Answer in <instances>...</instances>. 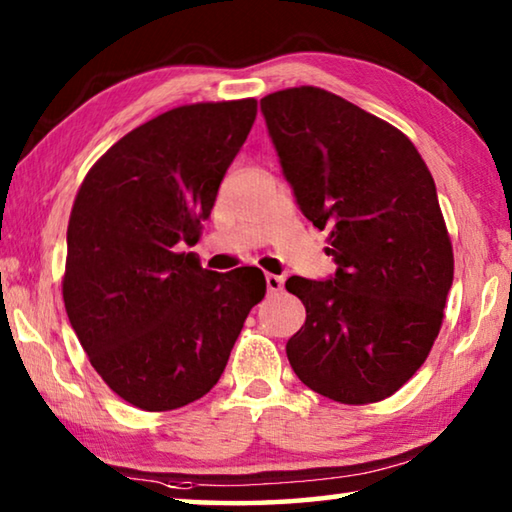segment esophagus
<instances>
[{"label": "esophagus", "mask_w": 512, "mask_h": 512, "mask_svg": "<svg viewBox=\"0 0 512 512\" xmlns=\"http://www.w3.org/2000/svg\"><path fill=\"white\" fill-rule=\"evenodd\" d=\"M282 284H284V280H282L280 275L266 273V289H268V293H277V291H282Z\"/></svg>", "instance_id": "esophagus-1"}]
</instances>
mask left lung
I'll return each instance as SVG.
<instances>
[{
	"instance_id": "obj_1",
	"label": "left lung",
	"mask_w": 512,
	"mask_h": 512,
	"mask_svg": "<svg viewBox=\"0 0 512 512\" xmlns=\"http://www.w3.org/2000/svg\"><path fill=\"white\" fill-rule=\"evenodd\" d=\"M268 135L302 214L329 230L325 282L293 275L307 309L287 343L293 372L341 404L391 397L429 357L454 280L436 183L388 121L302 85L262 99Z\"/></svg>"
}]
</instances>
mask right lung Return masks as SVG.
<instances>
[{
    "label": "right lung",
    "instance_id": "add662e5",
    "mask_svg": "<svg viewBox=\"0 0 512 512\" xmlns=\"http://www.w3.org/2000/svg\"><path fill=\"white\" fill-rule=\"evenodd\" d=\"M255 99L162 112L94 162L67 225L63 300L92 368L121 400L171 411L219 381L266 293L255 266L207 271L194 246Z\"/></svg>",
    "mask_w": 512,
    "mask_h": 512
}]
</instances>
